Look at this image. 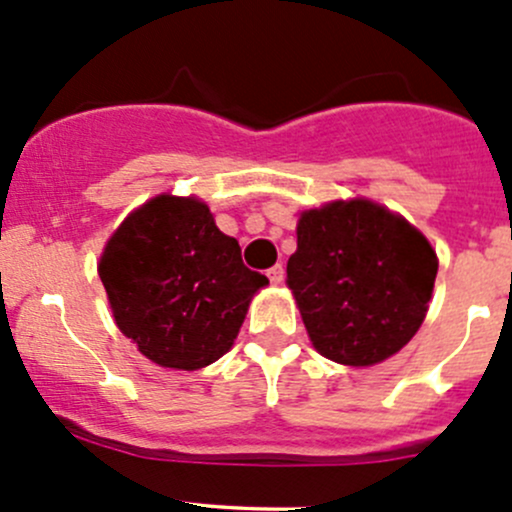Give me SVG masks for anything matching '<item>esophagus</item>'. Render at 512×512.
Returning a JSON list of instances; mask_svg holds the SVG:
<instances>
[{"label": "esophagus", "mask_w": 512, "mask_h": 512, "mask_svg": "<svg viewBox=\"0 0 512 512\" xmlns=\"http://www.w3.org/2000/svg\"><path fill=\"white\" fill-rule=\"evenodd\" d=\"M267 277H270V282L272 284H279L284 279V270H282V265H274V267H270V270H267Z\"/></svg>", "instance_id": "obj_1"}]
</instances>
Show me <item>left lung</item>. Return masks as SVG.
<instances>
[{
    "label": "left lung",
    "instance_id": "left-lung-1",
    "mask_svg": "<svg viewBox=\"0 0 512 512\" xmlns=\"http://www.w3.org/2000/svg\"><path fill=\"white\" fill-rule=\"evenodd\" d=\"M437 267L417 228L355 198L301 213L287 284L316 351L360 368L410 343L427 316Z\"/></svg>",
    "mask_w": 512,
    "mask_h": 512
}]
</instances>
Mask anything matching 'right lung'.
<instances>
[{"label":"right lung","instance_id":"1","mask_svg":"<svg viewBox=\"0 0 512 512\" xmlns=\"http://www.w3.org/2000/svg\"><path fill=\"white\" fill-rule=\"evenodd\" d=\"M117 326L157 365L198 370L228 353L267 277L198 198L157 196L117 228L100 257Z\"/></svg>","mask_w":512,"mask_h":512}]
</instances>
